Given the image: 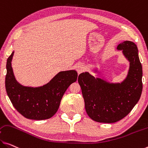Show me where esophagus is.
Wrapping results in <instances>:
<instances>
[{
    "label": "esophagus",
    "instance_id": "1",
    "mask_svg": "<svg viewBox=\"0 0 148 148\" xmlns=\"http://www.w3.org/2000/svg\"><path fill=\"white\" fill-rule=\"evenodd\" d=\"M76 69H77V72H78V73H81V72H83L84 70H85V67H83V65H79L77 66Z\"/></svg>",
    "mask_w": 148,
    "mask_h": 148
}]
</instances>
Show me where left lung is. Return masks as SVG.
Masks as SVG:
<instances>
[{
	"label": "left lung",
	"mask_w": 148,
	"mask_h": 148,
	"mask_svg": "<svg viewBox=\"0 0 148 148\" xmlns=\"http://www.w3.org/2000/svg\"><path fill=\"white\" fill-rule=\"evenodd\" d=\"M117 49L130 61L126 78L121 83H110L95 78L88 72L79 75L85 110L90 119L102 123H114L128 114L140 100L142 92V67L137 45L125 41Z\"/></svg>",
	"instance_id": "1"
}]
</instances>
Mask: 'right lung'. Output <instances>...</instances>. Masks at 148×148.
Masks as SVG:
<instances>
[{
  "mask_svg": "<svg viewBox=\"0 0 148 148\" xmlns=\"http://www.w3.org/2000/svg\"><path fill=\"white\" fill-rule=\"evenodd\" d=\"M13 55L14 51L6 62L5 87L14 107L28 119L42 120L52 117L58 111L67 88L77 81V71H61L42 87H24L18 83L14 75L11 66Z\"/></svg>",
  "mask_w": 148,
  "mask_h": 148,
  "instance_id": "right-lung-1",
  "label": "right lung"
}]
</instances>
